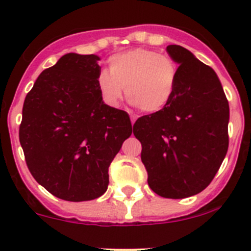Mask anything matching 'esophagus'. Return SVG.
Here are the masks:
<instances>
[{
    "mask_svg": "<svg viewBox=\"0 0 251 251\" xmlns=\"http://www.w3.org/2000/svg\"><path fill=\"white\" fill-rule=\"evenodd\" d=\"M130 119H131V124H132V126H133V124H135V121H136V116L130 115Z\"/></svg>",
    "mask_w": 251,
    "mask_h": 251,
    "instance_id": "1",
    "label": "esophagus"
}]
</instances>
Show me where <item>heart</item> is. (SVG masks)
<instances>
[{
    "mask_svg": "<svg viewBox=\"0 0 251 251\" xmlns=\"http://www.w3.org/2000/svg\"><path fill=\"white\" fill-rule=\"evenodd\" d=\"M108 71L100 73L97 87L103 102L118 107L126 87L131 104L144 113H158L173 100L178 65L173 57L147 48H133L111 55Z\"/></svg>",
    "mask_w": 251,
    "mask_h": 251,
    "instance_id": "1",
    "label": "heart"
}]
</instances>
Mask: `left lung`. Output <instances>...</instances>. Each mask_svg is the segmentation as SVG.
<instances>
[{
    "instance_id": "1",
    "label": "left lung",
    "mask_w": 251,
    "mask_h": 251,
    "mask_svg": "<svg viewBox=\"0 0 251 251\" xmlns=\"http://www.w3.org/2000/svg\"><path fill=\"white\" fill-rule=\"evenodd\" d=\"M178 63L175 95L165 109L133 125L148 184L158 196L182 199L204 191L228 149L229 105L216 73L186 48L170 45Z\"/></svg>"
}]
</instances>
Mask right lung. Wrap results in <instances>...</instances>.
<instances>
[{
  "label": "right lung",
  "instance_id": "obj_1",
  "mask_svg": "<svg viewBox=\"0 0 251 251\" xmlns=\"http://www.w3.org/2000/svg\"><path fill=\"white\" fill-rule=\"evenodd\" d=\"M100 57L68 53L45 69L25 97L19 141L32 177L57 198L92 201L132 133L126 111L103 103Z\"/></svg>",
  "mask_w": 251,
  "mask_h": 251
}]
</instances>
